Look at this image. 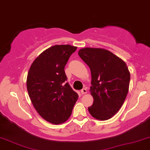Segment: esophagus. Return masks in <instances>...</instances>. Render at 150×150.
Returning <instances> with one entry per match:
<instances>
[{
	"label": "esophagus",
	"mask_w": 150,
	"mask_h": 150,
	"mask_svg": "<svg viewBox=\"0 0 150 150\" xmlns=\"http://www.w3.org/2000/svg\"><path fill=\"white\" fill-rule=\"evenodd\" d=\"M87 93V90H86V88H83L82 90H81V95H83V94H86Z\"/></svg>",
	"instance_id": "obj_1"
}]
</instances>
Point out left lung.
<instances>
[{"instance_id":"8db88e82","label":"left lung","mask_w":150,"mask_h":150,"mask_svg":"<svg viewBox=\"0 0 150 150\" xmlns=\"http://www.w3.org/2000/svg\"><path fill=\"white\" fill-rule=\"evenodd\" d=\"M91 72V94L93 103L88 107L92 117L105 121L119 110L128 93L130 73L126 64L108 50L83 48L78 51Z\"/></svg>"}]
</instances>
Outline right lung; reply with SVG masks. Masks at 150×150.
I'll return each mask as SVG.
<instances>
[{"instance_id": "1", "label": "right lung", "mask_w": 150, "mask_h": 150, "mask_svg": "<svg viewBox=\"0 0 150 150\" xmlns=\"http://www.w3.org/2000/svg\"><path fill=\"white\" fill-rule=\"evenodd\" d=\"M77 47L55 45L43 51L30 67L27 88L38 113L48 122L59 124L69 118L78 95L70 86L64 68Z\"/></svg>"}]
</instances>
